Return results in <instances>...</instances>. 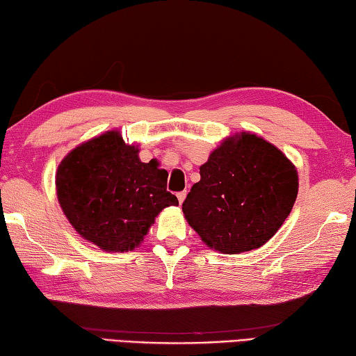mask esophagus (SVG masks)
Masks as SVG:
<instances>
[{"mask_svg": "<svg viewBox=\"0 0 356 356\" xmlns=\"http://www.w3.org/2000/svg\"><path fill=\"white\" fill-rule=\"evenodd\" d=\"M186 195H188V192H186V191H183V192H178L177 197H178V202H179V204H181V203L186 200Z\"/></svg>", "mask_w": 356, "mask_h": 356, "instance_id": "obj_1", "label": "esophagus"}]
</instances>
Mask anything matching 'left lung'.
Returning a JSON list of instances; mask_svg holds the SVG:
<instances>
[{"instance_id": "obj_1", "label": "left lung", "mask_w": 356, "mask_h": 356, "mask_svg": "<svg viewBox=\"0 0 356 356\" xmlns=\"http://www.w3.org/2000/svg\"><path fill=\"white\" fill-rule=\"evenodd\" d=\"M183 213L209 248L250 252L269 241L294 207L296 165L263 137L241 133L223 140L200 167Z\"/></svg>"}]
</instances>
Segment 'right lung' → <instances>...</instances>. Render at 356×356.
Returning a JSON list of instances; mask_svg holds the SVG:
<instances>
[{
  "label": "right lung",
  "instance_id": "right-lung-1",
  "mask_svg": "<svg viewBox=\"0 0 356 356\" xmlns=\"http://www.w3.org/2000/svg\"><path fill=\"white\" fill-rule=\"evenodd\" d=\"M158 162H142L139 148L108 131L68 153L56 172L62 211L81 238L104 252L134 250L167 207L178 198L167 191L168 173Z\"/></svg>",
  "mask_w": 356,
  "mask_h": 356
}]
</instances>
